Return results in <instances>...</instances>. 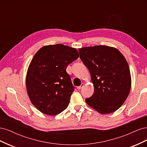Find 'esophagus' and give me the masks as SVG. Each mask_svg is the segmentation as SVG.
I'll return each mask as SVG.
<instances>
[{
    "label": "esophagus",
    "mask_w": 147,
    "mask_h": 147,
    "mask_svg": "<svg viewBox=\"0 0 147 147\" xmlns=\"http://www.w3.org/2000/svg\"><path fill=\"white\" fill-rule=\"evenodd\" d=\"M83 86H84V84H83V83H82L80 86H79L77 87V89H78V90H81V89H82Z\"/></svg>",
    "instance_id": "34e87169"
}]
</instances>
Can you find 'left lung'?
I'll list each match as a JSON object with an SVG mask.
<instances>
[{
	"label": "left lung",
	"instance_id": "left-lung-1",
	"mask_svg": "<svg viewBox=\"0 0 147 147\" xmlns=\"http://www.w3.org/2000/svg\"><path fill=\"white\" fill-rule=\"evenodd\" d=\"M78 51L90 71L94 89L86 102L101 114L114 112L126 100L131 87L125 57L117 48L106 45L83 47Z\"/></svg>",
	"mask_w": 147,
	"mask_h": 147
}]
</instances>
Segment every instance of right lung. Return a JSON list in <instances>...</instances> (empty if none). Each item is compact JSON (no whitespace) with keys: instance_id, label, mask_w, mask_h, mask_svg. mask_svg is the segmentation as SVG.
Returning <instances> with one entry per match:
<instances>
[{"instance_id":"1","label":"right lung","mask_w":147,"mask_h":147,"mask_svg":"<svg viewBox=\"0 0 147 147\" xmlns=\"http://www.w3.org/2000/svg\"><path fill=\"white\" fill-rule=\"evenodd\" d=\"M78 57L76 49L59 43L44 46L35 53L26 84L31 102L40 112L56 115L67 107L75 88L66 68Z\"/></svg>"}]
</instances>
